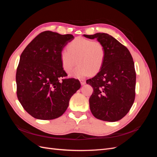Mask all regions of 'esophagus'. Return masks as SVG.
I'll return each mask as SVG.
<instances>
[{
  "instance_id": "1",
  "label": "esophagus",
  "mask_w": 157,
  "mask_h": 157,
  "mask_svg": "<svg viewBox=\"0 0 157 157\" xmlns=\"http://www.w3.org/2000/svg\"><path fill=\"white\" fill-rule=\"evenodd\" d=\"M80 84H81V85H84L85 84H86V80H80Z\"/></svg>"
}]
</instances>
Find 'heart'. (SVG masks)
Returning <instances> with one entry per match:
<instances>
[{"mask_svg":"<svg viewBox=\"0 0 157 157\" xmlns=\"http://www.w3.org/2000/svg\"><path fill=\"white\" fill-rule=\"evenodd\" d=\"M105 58V48L101 42L77 37L67 46V50L60 53L61 66L66 73H71L76 65L71 76L83 78L95 75L101 70Z\"/></svg>","mask_w":157,"mask_h":157,"instance_id":"b5f03b06","label":"heart"}]
</instances>
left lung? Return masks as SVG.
<instances>
[{
    "instance_id": "8db88e82",
    "label": "left lung",
    "mask_w": 157,
    "mask_h": 157,
    "mask_svg": "<svg viewBox=\"0 0 157 157\" xmlns=\"http://www.w3.org/2000/svg\"><path fill=\"white\" fill-rule=\"evenodd\" d=\"M97 39L105 48V58L99 72L86 80L94 92L89 99L90 109L98 119L116 122L129 112L135 99L136 75L129 50L107 33L84 35Z\"/></svg>"
}]
</instances>
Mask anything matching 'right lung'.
I'll list each match as a JSON object with an SVG mask.
<instances>
[{"label":"right lung","mask_w":157,"mask_h":157,"mask_svg":"<svg viewBox=\"0 0 157 157\" xmlns=\"http://www.w3.org/2000/svg\"><path fill=\"white\" fill-rule=\"evenodd\" d=\"M72 35L50 31L37 35L21 54L16 71L17 96L23 109L40 120L55 119L67 110L78 80L67 76L61 66V51Z\"/></svg>","instance_id":"obj_1"}]
</instances>
